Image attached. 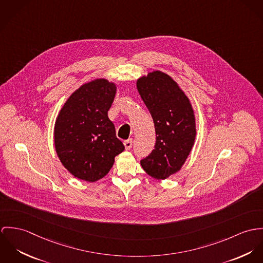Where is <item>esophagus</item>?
I'll return each instance as SVG.
<instances>
[{"instance_id": "obj_1", "label": "esophagus", "mask_w": 263, "mask_h": 263, "mask_svg": "<svg viewBox=\"0 0 263 263\" xmlns=\"http://www.w3.org/2000/svg\"><path fill=\"white\" fill-rule=\"evenodd\" d=\"M124 145H125L126 150H129L132 147V139H128V140L124 141Z\"/></svg>"}]
</instances>
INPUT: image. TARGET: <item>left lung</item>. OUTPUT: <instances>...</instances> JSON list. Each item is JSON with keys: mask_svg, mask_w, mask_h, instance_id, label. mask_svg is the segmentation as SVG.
<instances>
[{"mask_svg": "<svg viewBox=\"0 0 263 263\" xmlns=\"http://www.w3.org/2000/svg\"><path fill=\"white\" fill-rule=\"evenodd\" d=\"M154 122L156 142L140 161L147 175L165 179L180 171L196 140V117L189 98L168 74L154 70L137 80Z\"/></svg>", "mask_w": 263, "mask_h": 263, "instance_id": "left-lung-1", "label": "left lung"}]
</instances>
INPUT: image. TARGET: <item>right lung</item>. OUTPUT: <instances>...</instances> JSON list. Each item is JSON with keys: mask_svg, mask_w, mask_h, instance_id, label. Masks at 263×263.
Masks as SVG:
<instances>
[{"mask_svg": "<svg viewBox=\"0 0 263 263\" xmlns=\"http://www.w3.org/2000/svg\"><path fill=\"white\" fill-rule=\"evenodd\" d=\"M117 87L97 79L74 90L59 111L54 145L62 165L80 179L93 182L107 175L125 147L108 117Z\"/></svg>", "mask_w": 263, "mask_h": 263, "instance_id": "add662e5", "label": "right lung"}]
</instances>
